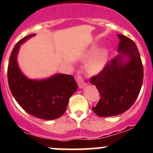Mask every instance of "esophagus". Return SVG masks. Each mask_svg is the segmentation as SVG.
Listing matches in <instances>:
<instances>
[{
	"instance_id": "34e87169",
	"label": "esophagus",
	"mask_w": 153,
	"mask_h": 153,
	"mask_svg": "<svg viewBox=\"0 0 153 153\" xmlns=\"http://www.w3.org/2000/svg\"><path fill=\"white\" fill-rule=\"evenodd\" d=\"M77 82H78V86H79L80 89H83V88L86 86V84L84 82V81L81 76H78V78H77Z\"/></svg>"
}]
</instances>
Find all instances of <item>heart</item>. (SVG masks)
Wrapping results in <instances>:
<instances>
[{
	"instance_id": "obj_1",
	"label": "heart",
	"mask_w": 153,
	"mask_h": 153,
	"mask_svg": "<svg viewBox=\"0 0 153 153\" xmlns=\"http://www.w3.org/2000/svg\"><path fill=\"white\" fill-rule=\"evenodd\" d=\"M89 60L84 66L85 72L90 76H94L101 73L109 59V51L106 48H103L98 50V47H93L83 52L78 56L80 61Z\"/></svg>"
}]
</instances>
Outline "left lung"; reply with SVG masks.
Instances as JSON below:
<instances>
[{
    "label": "left lung",
    "instance_id": "obj_1",
    "mask_svg": "<svg viewBox=\"0 0 153 153\" xmlns=\"http://www.w3.org/2000/svg\"><path fill=\"white\" fill-rule=\"evenodd\" d=\"M120 40L118 55L104 70L91 78L100 93V101L93 112L99 117L124 113L135 103L143 83V69L141 56L133 41L117 34Z\"/></svg>",
    "mask_w": 153,
    "mask_h": 153
}]
</instances>
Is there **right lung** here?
I'll return each instance as SVG.
<instances>
[{"mask_svg": "<svg viewBox=\"0 0 153 153\" xmlns=\"http://www.w3.org/2000/svg\"><path fill=\"white\" fill-rule=\"evenodd\" d=\"M35 35L32 34L24 38L12 49L7 70L9 86L15 99L26 112L41 119L54 120L64 113L78 84L72 75L67 74L31 79L23 73L18 63V52L21 46Z\"/></svg>", "mask_w": 153, "mask_h": 153, "instance_id": "add662e5", "label": "right lung"}]
</instances>
